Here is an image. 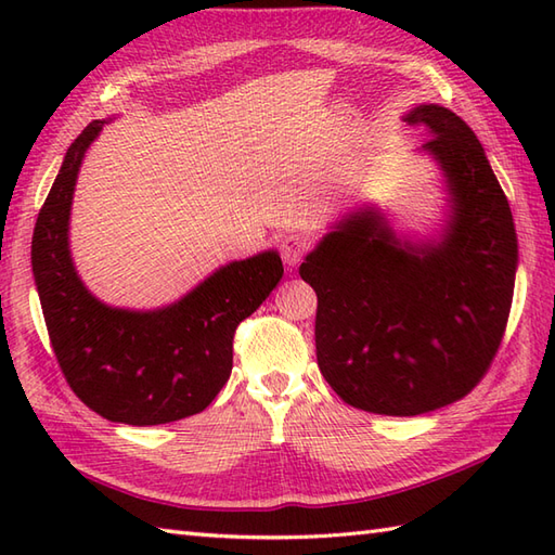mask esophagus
<instances>
[{"label":"esophagus","mask_w":555,"mask_h":555,"mask_svg":"<svg viewBox=\"0 0 555 555\" xmlns=\"http://www.w3.org/2000/svg\"><path fill=\"white\" fill-rule=\"evenodd\" d=\"M310 250V238L302 233H288L281 238V257L288 267H296L305 253Z\"/></svg>","instance_id":"1"}]
</instances>
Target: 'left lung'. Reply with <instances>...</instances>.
<instances>
[{"label":"left lung","instance_id":"obj_1","mask_svg":"<svg viewBox=\"0 0 555 555\" xmlns=\"http://www.w3.org/2000/svg\"><path fill=\"white\" fill-rule=\"evenodd\" d=\"M405 121L431 138L451 219L436 243H400L382 215L356 211L300 264L317 293V364L358 410L412 417L465 398L508 324L517 235L485 147L460 116L420 104Z\"/></svg>","mask_w":555,"mask_h":555}]
</instances>
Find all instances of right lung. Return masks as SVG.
Instances as JSON below:
<instances>
[{
    "mask_svg": "<svg viewBox=\"0 0 555 555\" xmlns=\"http://www.w3.org/2000/svg\"><path fill=\"white\" fill-rule=\"evenodd\" d=\"M70 143L33 231V274L59 367L82 403L109 422L152 427L203 412L229 382L233 334L284 276L274 250L217 269L169 308H109L82 286L68 253L80 162L102 131Z\"/></svg>",
    "mask_w": 555,
    "mask_h": 555,
    "instance_id": "right-lung-1",
    "label": "right lung"
}]
</instances>
